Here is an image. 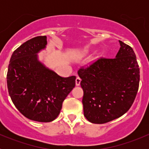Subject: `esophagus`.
Here are the masks:
<instances>
[{
    "instance_id": "esophagus-1",
    "label": "esophagus",
    "mask_w": 149,
    "mask_h": 149,
    "mask_svg": "<svg viewBox=\"0 0 149 149\" xmlns=\"http://www.w3.org/2000/svg\"><path fill=\"white\" fill-rule=\"evenodd\" d=\"M81 79L79 77H77V78H76V81H75L76 86H80V84H81Z\"/></svg>"
}]
</instances>
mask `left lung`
Segmentation results:
<instances>
[{"label":"left lung","mask_w":149,"mask_h":149,"mask_svg":"<svg viewBox=\"0 0 149 149\" xmlns=\"http://www.w3.org/2000/svg\"><path fill=\"white\" fill-rule=\"evenodd\" d=\"M115 58L100 57L77 73L82 81L84 116L89 122L104 124L131 108L137 94L139 68L131 46L119 41Z\"/></svg>","instance_id":"8db88e82"}]
</instances>
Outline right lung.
<instances>
[{"instance_id":"obj_1","label":"right lung","mask_w":149,"mask_h":149,"mask_svg":"<svg viewBox=\"0 0 149 149\" xmlns=\"http://www.w3.org/2000/svg\"><path fill=\"white\" fill-rule=\"evenodd\" d=\"M47 44L45 36L19 46L12 54L6 82L13 103L23 116L39 122L54 120L63 101L75 86V76L62 77L37 59Z\"/></svg>"}]
</instances>
